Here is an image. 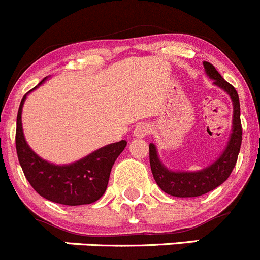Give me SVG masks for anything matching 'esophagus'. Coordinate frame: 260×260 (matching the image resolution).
Segmentation results:
<instances>
[{"instance_id":"1","label":"esophagus","mask_w":260,"mask_h":260,"mask_svg":"<svg viewBox=\"0 0 260 260\" xmlns=\"http://www.w3.org/2000/svg\"><path fill=\"white\" fill-rule=\"evenodd\" d=\"M149 133H150V125L146 124V123H141V124H139L137 127L135 128V132H133V135H135V137L142 139V137L147 136Z\"/></svg>"}]
</instances>
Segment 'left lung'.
Listing matches in <instances>:
<instances>
[{
    "label": "left lung",
    "mask_w": 260,
    "mask_h": 260,
    "mask_svg": "<svg viewBox=\"0 0 260 260\" xmlns=\"http://www.w3.org/2000/svg\"><path fill=\"white\" fill-rule=\"evenodd\" d=\"M206 72L214 80V84L225 90L233 101V129L226 149L216 162L197 172H172L160 163L156 149L149 145V158L154 180L165 193L174 197H198L214 190L229 177L237 163L242 142V125L240 119V98L233 85L225 81L211 63L203 62Z\"/></svg>",
    "instance_id": "8db88e82"
}]
</instances>
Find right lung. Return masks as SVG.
I'll return each instance as SVG.
<instances>
[{
  "label": "right lung",
  "instance_id": "1",
  "mask_svg": "<svg viewBox=\"0 0 260 260\" xmlns=\"http://www.w3.org/2000/svg\"><path fill=\"white\" fill-rule=\"evenodd\" d=\"M24 100L25 95L16 116L15 146L20 167L32 188L41 197L60 205H89L100 200L106 191L111 168L127 141L121 140L101 147L72 165H51L35 154L25 142L22 128Z\"/></svg>",
  "mask_w": 260,
  "mask_h": 260
}]
</instances>
